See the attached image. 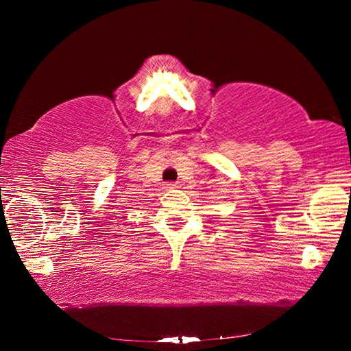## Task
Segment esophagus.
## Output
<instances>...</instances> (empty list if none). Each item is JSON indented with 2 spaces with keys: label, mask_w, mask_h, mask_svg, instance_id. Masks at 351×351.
Returning a JSON list of instances; mask_svg holds the SVG:
<instances>
[{
  "label": "esophagus",
  "mask_w": 351,
  "mask_h": 351,
  "mask_svg": "<svg viewBox=\"0 0 351 351\" xmlns=\"http://www.w3.org/2000/svg\"><path fill=\"white\" fill-rule=\"evenodd\" d=\"M176 187H178V184H173V182H169V184L164 185V189H166V190H173Z\"/></svg>",
  "instance_id": "esophagus-1"
}]
</instances>
